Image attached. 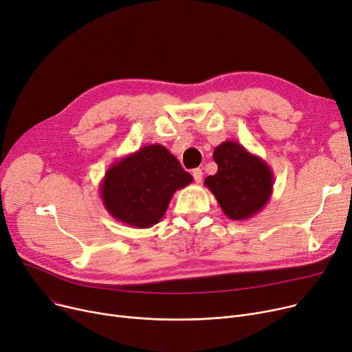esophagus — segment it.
<instances>
[{"mask_svg":"<svg viewBox=\"0 0 352 352\" xmlns=\"http://www.w3.org/2000/svg\"><path fill=\"white\" fill-rule=\"evenodd\" d=\"M192 175H193V179H195L196 183H200V182H201V179H203V172H201V169H193Z\"/></svg>","mask_w":352,"mask_h":352,"instance_id":"obj_1","label":"esophagus"}]
</instances>
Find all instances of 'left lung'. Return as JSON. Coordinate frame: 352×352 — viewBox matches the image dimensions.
Returning a JSON list of instances; mask_svg holds the SVG:
<instances>
[{
  "mask_svg": "<svg viewBox=\"0 0 352 352\" xmlns=\"http://www.w3.org/2000/svg\"><path fill=\"white\" fill-rule=\"evenodd\" d=\"M217 173L204 179L223 213L230 220H247L261 212L273 193L270 166L243 144L226 140L214 149Z\"/></svg>",
  "mask_w": 352,
  "mask_h": 352,
  "instance_id": "1",
  "label": "left lung"
}]
</instances>
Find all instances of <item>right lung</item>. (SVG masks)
Instances as JSON below:
<instances>
[{"mask_svg": "<svg viewBox=\"0 0 352 352\" xmlns=\"http://www.w3.org/2000/svg\"><path fill=\"white\" fill-rule=\"evenodd\" d=\"M193 182L162 144H148L111 164L99 190L109 214L135 229L160 221L176 190Z\"/></svg>", "mask_w": 352, "mask_h": 352, "instance_id": "add662e5", "label": "right lung"}]
</instances>
